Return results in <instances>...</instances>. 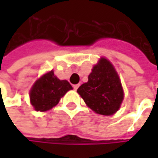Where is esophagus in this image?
Wrapping results in <instances>:
<instances>
[{
    "label": "esophagus",
    "mask_w": 158,
    "mask_h": 158,
    "mask_svg": "<svg viewBox=\"0 0 158 158\" xmlns=\"http://www.w3.org/2000/svg\"><path fill=\"white\" fill-rule=\"evenodd\" d=\"M79 87V84H76V85H73V89H74L75 90H77Z\"/></svg>",
    "instance_id": "34e87169"
}]
</instances>
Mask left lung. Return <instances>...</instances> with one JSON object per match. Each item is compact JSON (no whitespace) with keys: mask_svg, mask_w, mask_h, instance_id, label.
Masks as SVG:
<instances>
[{"mask_svg":"<svg viewBox=\"0 0 158 158\" xmlns=\"http://www.w3.org/2000/svg\"><path fill=\"white\" fill-rule=\"evenodd\" d=\"M77 91L88 107L102 115L114 114L120 109L124 96L120 78L105 57L93 67L88 82L83 83Z\"/></svg>","mask_w":158,"mask_h":158,"instance_id":"1","label":"left lung"}]
</instances>
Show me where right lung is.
I'll return each instance as SVG.
<instances>
[{"label": "right lung", "instance_id": "add662e5", "mask_svg": "<svg viewBox=\"0 0 158 158\" xmlns=\"http://www.w3.org/2000/svg\"><path fill=\"white\" fill-rule=\"evenodd\" d=\"M72 86L68 80H60L51 70L44 74L30 90V102L37 111H47L56 106Z\"/></svg>", "mask_w": 158, "mask_h": 158}]
</instances>
